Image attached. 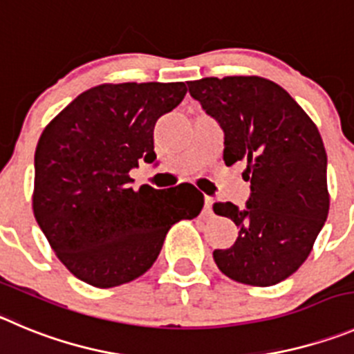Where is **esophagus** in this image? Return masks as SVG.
I'll return each instance as SVG.
<instances>
[{
  "label": "esophagus",
  "mask_w": 354,
  "mask_h": 354,
  "mask_svg": "<svg viewBox=\"0 0 354 354\" xmlns=\"http://www.w3.org/2000/svg\"><path fill=\"white\" fill-rule=\"evenodd\" d=\"M204 213L211 214L213 213V199L211 197H204Z\"/></svg>",
  "instance_id": "34e87169"
}]
</instances>
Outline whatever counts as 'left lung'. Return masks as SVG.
<instances>
[{
    "label": "left lung",
    "instance_id": "left-lung-1",
    "mask_svg": "<svg viewBox=\"0 0 354 354\" xmlns=\"http://www.w3.org/2000/svg\"><path fill=\"white\" fill-rule=\"evenodd\" d=\"M188 92L223 131V160L246 162L250 199L213 211L239 229L236 243L214 250L218 269L237 283L272 286L309 257L328 216L326 151L315 122L283 87L260 77L203 78Z\"/></svg>",
    "mask_w": 354,
    "mask_h": 354
}]
</instances>
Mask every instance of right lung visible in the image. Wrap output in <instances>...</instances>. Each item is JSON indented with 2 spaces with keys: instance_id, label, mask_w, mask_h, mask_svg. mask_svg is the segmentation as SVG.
I'll list each match as a JSON object with an SVG mask.
<instances>
[{
  "instance_id": "obj_1",
  "label": "right lung",
  "mask_w": 354,
  "mask_h": 354,
  "mask_svg": "<svg viewBox=\"0 0 354 354\" xmlns=\"http://www.w3.org/2000/svg\"><path fill=\"white\" fill-rule=\"evenodd\" d=\"M187 85L102 84L82 92L45 127L35 151L32 211L73 276L113 288L147 272L167 230L204 206L194 185L131 187V169L153 162L155 122Z\"/></svg>"
}]
</instances>
